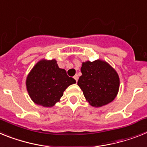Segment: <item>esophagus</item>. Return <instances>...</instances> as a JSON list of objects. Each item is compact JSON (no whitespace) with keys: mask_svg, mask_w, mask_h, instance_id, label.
I'll return each instance as SVG.
<instances>
[{"mask_svg":"<svg viewBox=\"0 0 147 147\" xmlns=\"http://www.w3.org/2000/svg\"><path fill=\"white\" fill-rule=\"evenodd\" d=\"M74 79H75V81H76V82H77L78 80V75H75V76H74Z\"/></svg>","mask_w":147,"mask_h":147,"instance_id":"1","label":"esophagus"}]
</instances>
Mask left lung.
<instances>
[{"mask_svg": "<svg viewBox=\"0 0 147 147\" xmlns=\"http://www.w3.org/2000/svg\"><path fill=\"white\" fill-rule=\"evenodd\" d=\"M82 75L78 85L90 105L99 107L114 100L119 89V77L115 70L103 61H86L81 69Z\"/></svg>", "mask_w": 147, "mask_h": 147, "instance_id": "left-lung-1", "label": "left lung"}]
</instances>
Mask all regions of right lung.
<instances>
[{"label":"right lung","instance_id":"1","mask_svg":"<svg viewBox=\"0 0 147 147\" xmlns=\"http://www.w3.org/2000/svg\"><path fill=\"white\" fill-rule=\"evenodd\" d=\"M76 81L60 69L55 60H42L26 78V89L32 100L38 105L51 107L59 101L65 89Z\"/></svg>","mask_w":147,"mask_h":147}]
</instances>
